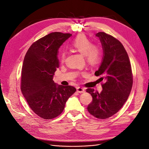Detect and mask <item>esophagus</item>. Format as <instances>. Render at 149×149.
Returning <instances> with one entry per match:
<instances>
[{
    "label": "esophagus",
    "mask_w": 149,
    "mask_h": 149,
    "mask_svg": "<svg viewBox=\"0 0 149 149\" xmlns=\"http://www.w3.org/2000/svg\"><path fill=\"white\" fill-rule=\"evenodd\" d=\"M77 91L79 93H84V92H85V89L83 87H78L77 88Z\"/></svg>",
    "instance_id": "1"
}]
</instances>
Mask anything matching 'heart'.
Segmentation results:
<instances>
[{
  "instance_id": "obj_1",
  "label": "heart",
  "mask_w": 149,
  "mask_h": 149,
  "mask_svg": "<svg viewBox=\"0 0 149 149\" xmlns=\"http://www.w3.org/2000/svg\"><path fill=\"white\" fill-rule=\"evenodd\" d=\"M71 47L75 50L85 55L86 61L89 64L96 65L101 60L102 51L101 48L97 45H92V41L84 34L78 36L73 39L71 42ZM65 58V54L64 52H62L61 62H64Z\"/></svg>"
}]
</instances>
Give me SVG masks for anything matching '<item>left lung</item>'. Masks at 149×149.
<instances>
[{"label":"left lung","mask_w":149,"mask_h":149,"mask_svg":"<svg viewBox=\"0 0 149 149\" xmlns=\"http://www.w3.org/2000/svg\"><path fill=\"white\" fill-rule=\"evenodd\" d=\"M103 49V57L95 75L105 80L101 93L87 88L92 101L87 110L100 119L113 116L120 110L127 101L133 86V73L127 52L121 42L113 36L103 32L97 33Z\"/></svg>","instance_id":"obj_1"}]
</instances>
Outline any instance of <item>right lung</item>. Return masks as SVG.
I'll use <instances>...</instances> for the list:
<instances>
[{
  "label": "right lung",
  "mask_w": 149,
  "mask_h": 149,
  "mask_svg": "<svg viewBox=\"0 0 149 149\" xmlns=\"http://www.w3.org/2000/svg\"><path fill=\"white\" fill-rule=\"evenodd\" d=\"M71 34L52 32L33 43L24 57L21 91L31 110L44 119H52L63 111L66 101L77 91L53 80L59 66L58 49Z\"/></svg>",
  "instance_id": "right-lung-1"
}]
</instances>
